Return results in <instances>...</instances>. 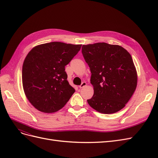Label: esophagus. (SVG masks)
Segmentation results:
<instances>
[{"label":"esophagus","instance_id":"esophagus-1","mask_svg":"<svg viewBox=\"0 0 158 158\" xmlns=\"http://www.w3.org/2000/svg\"><path fill=\"white\" fill-rule=\"evenodd\" d=\"M86 84H87L86 82H83L82 84H81V85H79V88H82L85 87V85H86Z\"/></svg>","mask_w":158,"mask_h":158}]
</instances>
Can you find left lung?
<instances>
[{
	"mask_svg": "<svg viewBox=\"0 0 158 158\" xmlns=\"http://www.w3.org/2000/svg\"><path fill=\"white\" fill-rule=\"evenodd\" d=\"M82 52L94 86L89 106L97 111L111 114L129 101L137 85V74L131 55L123 48L106 43L83 45Z\"/></svg>",
	"mask_w": 158,
	"mask_h": 158,
	"instance_id": "1",
	"label": "left lung"
}]
</instances>
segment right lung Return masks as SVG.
Here are the masks:
<instances>
[{
    "label": "right lung",
    "instance_id": "right-lung-1",
    "mask_svg": "<svg viewBox=\"0 0 158 158\" xmlns=\"http://www.w3.org/2000/svg\"><path fill=\"white\" fill-rule=\"evenodd\" d=\"M81 46L51 42L35 47L26 56L22 67L23 88L27 99L39 111H59L75 92L67 80L65 66Z\"/></svg>",
    "mask_w": 158,
    "mask_h": 158
}]
</instances>
